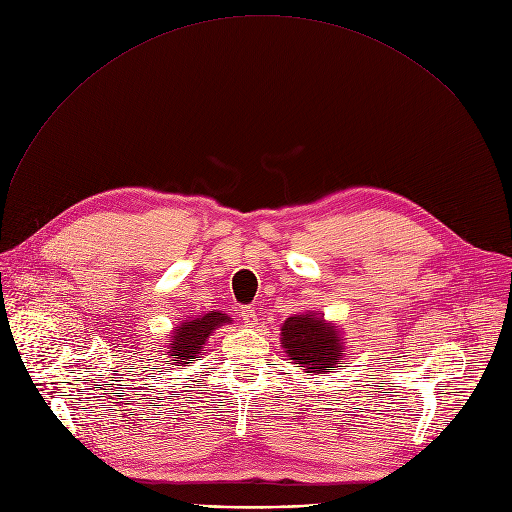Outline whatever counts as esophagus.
Segmentation results:
<instances>
[{
    "label": "esophagus",
    "instance_id": "obj_1",
    "mask_svg": "<svg viewBox=\"0 0 512 512\" xmlns=\"http://www.w3.org/2000/svg\"><path fill=\"white\" fill-rule=\"evenodd\" d=\"M238 313H240V318H242V322H244L246 326L252 328V326L256 324V313H254L252 307H240Z\"/></svg>",
    "mask_w": 512,
    "mask_h": 512
}]
</instances>
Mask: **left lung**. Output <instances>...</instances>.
<instances>
[{
  "instance_id": "8db88e82",
  "label": "left lung",
  "mask_w": 512,
  "mask_h": 512,
  "mask_svg": "<svg viewBox=\"0 0 512 512\" xmlns=\"http://www.w3.org/2000/svg\"><path fill=\"white\" fill-rule=\"evenodd\" d=\"M281 346L289 361L303 373H332L344 363L346 346L336 324L326 322L322 313H293L281 326Z\"/></svg>"
}]
</instances>
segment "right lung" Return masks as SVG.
<instances>
[{"label": "right lung", "instance_id": "1", "mask_svg": "<svg viewBox=\"0 0 512 512\" xmlns=\"http://www.w3.org/2000/svg\"><path fill=\"white\" fill-rule=\"evenodd\" d=\"M233 320L227 313L221 311H207L203 316L184 318L166 340V359L164 365L168 367H188L192 361H201V350L209 336Z\"/></svg>", "mask_w": 512, "mask_h": 512}]
</instances>
